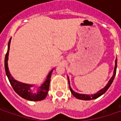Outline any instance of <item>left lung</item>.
Returning <instances> with one entry per match:
<instances>
[{
    "instance_id": "1",
    "label": "left lung",
    "mask_w": 121,
    "mask_h": 121,
    "mask_svg": "<svg viewBox=\"0 0 121 121\" xmlns=\"http://www.w3.org/2000/svg\"><path fill=\"white\" fill-rule=\"evenodd\" d=\"M117 59H116L115 60V67H114V74H113V76L111 77V79H110L108 84L106 85V86L104 87L103 89H102L101 90H100L98 93H96L94 95H85V94H77L76 92H75L74 91L72 90L71 87H70V83H69V77H68V80H69V88H70V90L71 91L72 94L75 98H77L78 99H80V100H94V99H96L98 98V97H100V95H102V94H104L106 91L108 90V89L110 87V86H111L112 81L114 80L115 75H116V72H117Z\"/></svg>"
}]
</instances>
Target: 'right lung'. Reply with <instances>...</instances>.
I'll list each match as a JSON object with an SVG mask.
<instances>
[{
    "instance_id": "add662e5",
    "label": "right lung",
    "mask_w": 121,
    "mask_h": 121,
    "mask_svg": "<svg viewBox=\"0 0 121 121\" xmlns=\"http://www.w3.org/2000/svg\"><path fill=\"white\" fill-rule=\"evenodd\" d=\"M10 43H11V39L8 44V50H7V52L5 56V58H4V68H5L6 75H7V77L9 80L11 85L13 87V90L18 95H20L21 98L26 99V100H30V101H40V100H44L46 97L47 94L48 92L50 78H51V75H52V70L49 73L44 83L40 87H39L38 91L34 92V93L31 92V87H33L32 85L25 84V83H23L15 80L9 73V69H8V65H7V60H8Z\"/></svg>"
}]
</instances>
